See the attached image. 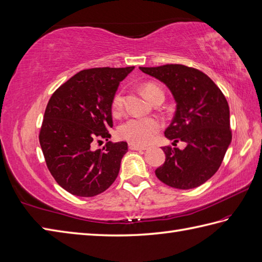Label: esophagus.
<instances>
[{
    "label": "esophagus",
    "mask_w": 262,
    "mask_h": 262,
    "mask_svg": "<svg viewBox=\"0 0 262 262\" xmlns=\"http://www.w3.org/2000/svg\"><path fill=\"white\" fill-rule=\"evenodd\" d=\"M129 149L130 150H136V151H143L146 148L143 145H139V144H136V143H129Z\"/></svg>",
    "instance_id": "esophagus-1"
}]
</instances>
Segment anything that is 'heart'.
<instances>
[{
	"instance_id": "obj_1",
	"label": "heart",
	"mask_w": 262,
	"mask_h": 262,
	"mask_svg": "<svg viewBox=\"0 0 262 262\" xmlns=\"http://www.w3.org/2000/svg\"><path fill=\"white\" fill-rule=\"evenodd\" d=\"M143 92L150 101L155 100L158 95H164L162 89L155 84V83L148 82L142 86ZM124 95L123 91H119L114 94L112 100V111L118 113L123 107ZM160 120L157 118H141V117H131L126 119L123 123L119 126L120 137L131 143L136 144H148L155 139L158 131L161 129Z\"/></svg>"
}]
</instances>
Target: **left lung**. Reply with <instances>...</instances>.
<instances>
[{
    "label": "left lung",
    "instance_id": "1",
    "mask_svg": "<svg viewBox=\"0 0 262 262\" xmlns=\"http://www.w3.org/2000/svg\"><path fill=\"white\" fill-rule=\"evenodd\" d=\"M169 88L177 109L164 136L187 146H163L164 163L156 170L158 179L169 187L187 190L201 186L222 163L230 145V111L220 89L200 70L182 64L142 68Z\"/></svg>",
    "mask_w": 262,
    "mask_h": 262
}]
</instances>
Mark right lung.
Segmentation results:
<instances>
[{
	"label": "right lung",
	"instance_id": "add662e5",
	"mask_svg": "<svg viewBox=\"0 0 262 262\" xmlns=\"http://www.w3.org/2000/svg\"><path fill=\"white\" fill-rule=\"evenodd\" d=\"M135 67L82 70L56 89L49 100L39 140L51 174L59 186L78 196H94L117 179L127 151L124 141L111 138L112 100L120 82Z\"/></svg>",
	"mask_w": 262,
	"mask_h": 262
}]
</instances>
